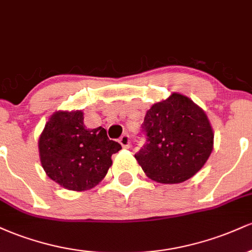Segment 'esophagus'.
Returning a JSON list of instances; mask_svg holds the SVG:
<instances>
[{
    "label": "esophagus",
    "instance_id": "esophagus-1",
    "mask_svg": "<svg viewBox=\"0 0 252 252\" xmlns=\"http://www.w3.org/2000/svg\"><path fill=\"white\" fill-rule=\"evenodd\" d=\"M120 143L122 144L123 148H129V147H130V137H129V135L126 134V135L121 136Z\"/></svg>",
    "mask_w": 252,
    "mask_h": 252
}]
</instances>
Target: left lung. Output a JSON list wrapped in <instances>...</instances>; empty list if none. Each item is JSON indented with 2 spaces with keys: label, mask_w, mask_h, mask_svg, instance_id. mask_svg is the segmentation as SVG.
<instances>
[{
  "label": "left lung",
  "mask_w": 252,
  "mask_h": 252,
  "mask_svg": "<svg viewBox=\"0 0 252 252\" xmlns=\"http://www.w3.org/2000/svg\"><path fill=\"white\" fill-rule=\"evenodd\" d=\"M142 131L147 142L135 158L147 176L161 184L189 180L213 149L215 135L204 110L176 92L152 105Z\"/></svg>",
  "instance_id": "8db88e82"
}]
</instances>
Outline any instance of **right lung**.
<instances>
[{
  "label": "right lung",
  "mask_w": 252,
  "mask_h": 252,
  "mask_svg": "<svg viewBox=\"0 0 252 252\" xmlns=\"http://www.w3.org/2000/svg\"><path fill=\"white\" fill-rule=\"evenodd\" d=\"M122 149L110 140L106 130L84 126V114L57 111L39 138L42 168L63 189L85 190L103 180L112 164L111 156Z\"/></svg>",
  "instance_id": "1"
}]
</instances>
